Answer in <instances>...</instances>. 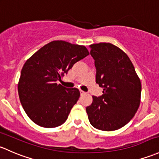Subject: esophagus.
Returning a JSON list of instances; mask_svg holds the SVG:
<instances>
[{"label":"esophagus","instance_id":"esophagus-1","mask_svg":"<svg viewBox=\"0 0 159 159\" xmlns=\"http://www.w3.org/2000/svg\"><path fill=\"white\" fill-rule=\"evenodd\" d=\"M80 93H81V95L82 96V95H84L86 93H85L84 91H80Z\"/></svg>","mask_w":159,"mask_h":159}]
</instances>
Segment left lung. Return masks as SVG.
<instances>
[{"label":"left lung","mask_w":159,"mask_h":159,"mask_svg":"<svg viewBox=\"0 0 159 159\" xmlns=\"http://www.w3.org/2000/svg\"><path fill=\"white\" fill-rule=\"evenodd\" d=\"M96 67V83L103 94L93 96L86 107L90 123L103 131L119 129L127 124L140 104L142 85L127 55L111 43L89 46Z\"/></svg>","instance_id":"8db88e82"}]
</instances>
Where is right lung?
Wrapping results in <instances>:
<instances>
[{
	"label": "right lung",
	"mask_w": 159,
	"mask_h": 159,
	"mask_svg": "<svg viewBox=\"0 0 159 159\" xmlns=\"http://www.w3.org/2000/svg\"><path fill=\"white\" fill-rule=\"evenodd\" d=\"M89 52L84 46L56 40L45 45L25 62L18 82L23 110L38 126L55 128L68 119L80 97L77 88H66L57 81Z\"/></svg>",
	"instance_id": "1"
}]
</instances>
